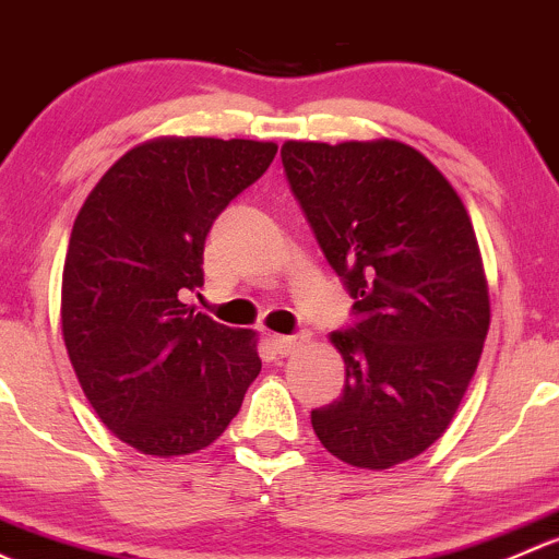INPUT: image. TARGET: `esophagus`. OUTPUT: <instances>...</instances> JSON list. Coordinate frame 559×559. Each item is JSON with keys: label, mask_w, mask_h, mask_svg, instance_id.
<instances>
[{"label": "esophagus", "mask_w": 559, "mask_h": 559, "mask_svg": "<svg viewBox=\"0 0 559 559\" xmlns=\"http://www.w3.org/2000/svg\"><path fill=\"white\" fill-rule=\"evenodd\" d=\"M269 342H272V349H274V353L282 355V358H285V355L296 353V349L301 347L304 338H301V336H280V333H274V336L269 338Z\"/></svg>", "instance_id": "34e87169"}]
</instances>
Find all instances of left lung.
<instances>
[{
  "mask_svg": "<svg viewBox=\"0 0 559 559\" xmlns=\"http://www.w3.org/2000/svg\"><path fill=\"white\" fill-rule=\"evenodd\" d=\"M280 155L322 255L355 301L353 325L331 333L344 390L314 408V433L358 468L417 457L452 423L490 328L468 212L404 142H285Z\"/></svg>",
  "mask_w": 559,
  "mask_h": 559,
  "instance_id": "8db88e82",
  "label": "left lung"
}]
</instances>
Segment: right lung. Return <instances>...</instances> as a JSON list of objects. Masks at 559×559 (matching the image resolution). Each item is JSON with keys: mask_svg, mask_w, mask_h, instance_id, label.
Returning <instances> with one entry per match:
<instances>
[{"mask_svg": "<svg viewBox=\"0 0 559 559\" xmlns=\"http://www.w3.org/2000/svg\"><path fill=\"white\" fill-rule=\"evenodd\" d=\"M274 155V142H145L109 166L78 212L61 282L64 344L85 399L134 450L171 457L210 447L261 373L255 333L180 296L204 285L215 217Z\"/></svg>", "mask_w": 559, "mask_h": 559, "instance_id": "add662e5", "label": "right lung"}]
</instances>
